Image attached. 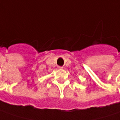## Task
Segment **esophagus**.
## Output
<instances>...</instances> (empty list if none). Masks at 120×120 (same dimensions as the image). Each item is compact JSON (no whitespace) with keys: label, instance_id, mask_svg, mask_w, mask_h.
Returning a JSON list of instances; mask_svg holds the SVG:
<instances>
[{"label":"esophagus","instance_id":"obj_1","mask_svg":"<svg viewBox=\"0 0 120 120\" xmlns=\"http://www.w3.org/2000/svg\"><path fill=\"white\" fill-rule=\"evenodd\" d=\"M58 69H60V70H61V69H62V68H63V67H60V66H58Z\"/></svg>","mask_w":120,"mask_h":120}]
</instances>
